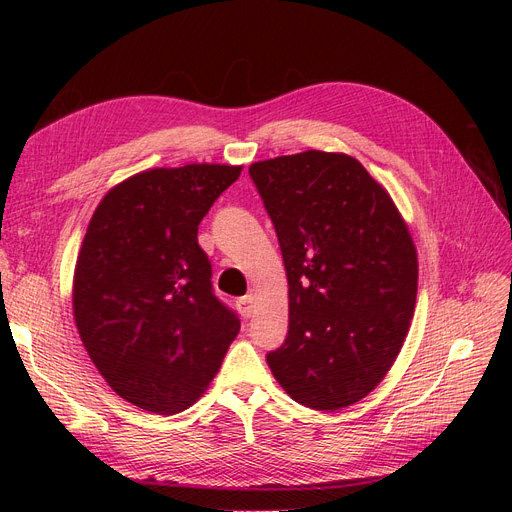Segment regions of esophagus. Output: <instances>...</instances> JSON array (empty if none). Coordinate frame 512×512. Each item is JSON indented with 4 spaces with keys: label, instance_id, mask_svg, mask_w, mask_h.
<instances>
[{
    "label": "esophagus",
    "instance_id": "esophagus-1",
    "mask_svg": "<svg viewBox=\"0 0 512 512\" xmlns=\"http://www.w3.org/2000/svg\"><path fill=\"white\" fill-rule=\"evenodd\" d=\"M239 309L245 318H250L256 309V294H245L239 299Z\"/></svg>",
    "mask_w": 512,
    "mask_h": 512
}]
</instances>
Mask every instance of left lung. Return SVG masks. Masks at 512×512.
I'll return each instance as SVG.
<instances>
[{"label":"left lung","mask_w":512,"mask_h":512,"mask_svg":"<svg viewBox=\"0 0 512 512\" xmlns=\"http://www.w3.org/2000/svg\"><path fill=\"white\" fill-rule=\"evenodd\" d=\"M288 277V335L267 363L301 406L342 410L382 382L414 316L418 258L391 194L346 153L254 162Z\"/></svg>","instance_id":"left-lung-1"}]
</instances>
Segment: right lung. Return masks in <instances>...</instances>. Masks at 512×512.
<instances>
[{"label":"right lung","instance_id":"1","mask_svg":"<svg viewBox=\"0 0 512 512\" xmlns=\"http://www.w3.org/2000/svg\"><path fill=\"white\" fill-rule=\"evenodd\" d=\"M241 168H149L108 190L91 215L74 267V322L102 378L136 408L188 410L241 329L213 294L198 245L200 220Z\"/></svg>","mask_w":512,"mask_h":512}]
</instances>
